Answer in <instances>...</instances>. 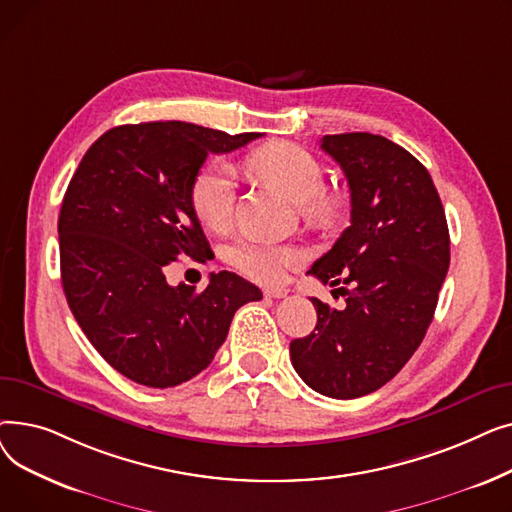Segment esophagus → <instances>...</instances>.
Listing matches in <instances>:
<instances>
[{"label":"esophagus","instance_id":"obj_1","mask_svg":"<svg viewBox=\"0 0 512 512\" xmlns=\"http://www.w3.org/2000/svg\"><path fill=\"white\" fill-rule=\"evenodd\" d=\"M265 297L270 299H286L288 297V288H265Z\"/></svg>","mask_w":512,"mask_h":512}]
</instances>
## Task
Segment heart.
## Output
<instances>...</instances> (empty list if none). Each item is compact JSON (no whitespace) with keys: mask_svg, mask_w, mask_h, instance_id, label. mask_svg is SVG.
I'll list each match as a JSON object with an SVG mask.
<instances>
[{"mask_svg":"<svg viewBox=\"0 0 512 512\" xmlns=\"http://www.w3.org/2000/svg\"><path fill=\"white\" fill-rule=\"evenodd\" d=\"M247 168L301 205L305 218L328 222L336 211V199L321 191L326 182L319 161L299 145L272 141L247 157ZM191 205L197 218L211 230H224L234 207V178L218 161L205 164L191 184ZM226 261L259 284L282 282L290 267L301 263V251L292 245L242 238L224 253Z\"/></svg>","mask_w":512,"mask_h":512,"instance_id":"obj_1","label":"heart"}]
</instances>
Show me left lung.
<instances>
[{"mask_svg": "<svg viewBox=\"0 0 512 512\" xmlns=\"http://www.w3.org/2000/svg\"><path fill=\"white\" fill-rule=\"evenodd\" d=\"M351 191V226L309 274L346 297L311 299L317 326L290 342L292 367L315 392L359 398L388 384L419 348L450 265V236L432 176L380 134H326ZM348 285V289L343 286Z\"/></svg>", "mask_w": 512, "mask_h": 512, "instance_id": "1", "label": "left lung"}]
</instances>
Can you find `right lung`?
I'll list each match as a JSON object with an SVG mask.
<instances>
[{"label": "right lung", "mask_w": 512, "mask_h": 512, "mask_svg": "<svg viewBox=\"0 0 512 512\" xmlns=\"http://www.w3.org/2000/svg\"><path fill=\"white\" fill-rule=\"evenodd\" d=\"M257 137L176 120L124 124L101 134L78 164L58 220L62 286L78 326L124 378L149 388L195 378L224 344L236 309L261 299L232 272L211 274L203 290L166 280L178 257L211 255L191 205L207 155Z\"/></svg>", "instance_id": "right-lung-1"}]
</instances>
